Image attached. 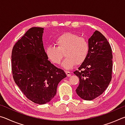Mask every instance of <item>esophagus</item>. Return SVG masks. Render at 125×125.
<instances>
[{"label":"esophagus","mask_w":125,"mask_h":125,"mask_svg":"<svg viewBox=\"0 0 125 125\" xmlns=\"http://www.w3.org/2000/svg\"><path fill=\"white\" fill-rule=\"evenodd\" d=\"M65 73H66V74H67L68 77H70L71 75V73L69 71H65Z\"/></svg>","instance_id":"1"}]
</instances>
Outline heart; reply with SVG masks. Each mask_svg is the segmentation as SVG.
<instances>
[{
  "label": "heart",
  "instance_id": "heart-1",
  "mask_svg": "<svg viewBox=\"0 0 125 125\" xmlns=\"http://www.w3.org/2000/svg\"><path fill=\"white\" fill-rule=\"evenodd\" d=\"M55 44L57 47L49 46L46 48V55L53 64H58L64 52L66 58L61 65L65 69H72L76 63L78 64L83 63L89 51L87 40L72 32H65L59 36L55 39Z\"/></svg>",
  "mask_w": 125,
  "mask_h": 125
}]
</instances>
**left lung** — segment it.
<instances>
[{"mask_svg": "<svg viewBox=\"0 0 125 125\" xmlns=\"http://www.w3.org/2000/svg\"><path fill=\"white\" fill-rule=\"evenodd\" d=\"M89 51L85 60L74 74L79 78L76 93L80 98L92 100L100 96L111 80L113 54L109 42L95 31L88 40Z\"/></svg>", "mask_w": 125, "mask_h": 125, "instance_id": "8db88e82", "label": "left lung"}]
</instances>
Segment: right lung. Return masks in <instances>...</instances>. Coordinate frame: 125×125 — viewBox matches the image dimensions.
<instances>
[{"label":"right lung","instance_id":"1","mask_svg":"<svg viewBox=\"0 0 125 125\" xmlns=\"http://www.w3.org/2000/svg\"><path fill=\"white\" fill-rule=\"evenodd\" d=\"M43 30L38 27L28 30L14 45L11 54L15 82L27 98L38 104L50 102L58 83L67 77L48 60L42 41Z\"/></svg>","mask_w":125,"mask_h":125}]
</instances>
